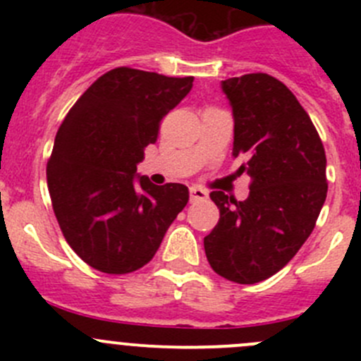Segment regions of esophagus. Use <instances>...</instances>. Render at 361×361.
<instances>
[{"label": "esophagus", "instance_id": "34e87169", "mask_svg": "<svg viewBox=\"0 0 361 361\" xmlns=\"http://www.w3.org/2000/svg\"><path fill=\"white\" fill-rule=\"evenodd\" d=\"M207 199V192L202 190L199 187H192L190 188V202H197V201H206Z\"/></svg>", "mask_w": 361, "mask_h": 361}]
</instances>
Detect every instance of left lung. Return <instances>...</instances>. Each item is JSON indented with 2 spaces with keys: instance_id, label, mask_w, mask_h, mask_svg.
I'll list each match as a JSON object with an SVG mask.
<instances>
[{
  "instance_id": "obj_1",
  "label": "left lung",
  "mask_w": 361,
  "mask_h": 361,
  "mask_svg": "<svg viewBox=\"0 0 361 361\" xmlns=\"http://www.w3.org/2000/svg\"><path fill=\"white\" fill-rule=\"evenodd\" d=\"M234 115L238 173L250 195L211 192L220 209L204 250L216 274L253 285L281 271L311 235L326 199V157L319 134L292 90L267 73L221 82Z\"/></svg>"
}]
</instances>
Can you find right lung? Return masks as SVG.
I'll use <instances>...</instances> for the list:
<instances>
[{
    "mask_svg": "<svg viewBox=\"0 0 361 361\" xmlns=\"http://www.w3.org/2000/svg\"><path fill=\"white\" fill-rule=\"evenodd\" d=\"M192 82L194 76L115 68L80 96L61 123L47 183L64 239L90 267L129 274L147 265L187 206L185 185L157 187L134 173Z\"/></svg>",
    "mask_w": 361,
    "mask_h": 361,
    "instance_id": "add662e5",
    "label": "right lung"
}]
</instances>
